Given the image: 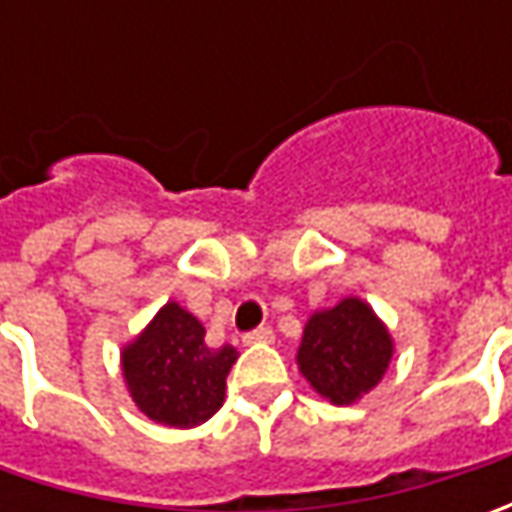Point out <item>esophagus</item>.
I'll return each mask as SVG.
<instances>
[{"label": "esophagus", "mask_w": 512, "mask_h": 512, "mask_svg": "<svg viewBox=\"0 0 512 512\" xmlns=\"http://www.w3.org/2000/svg\"><path fill=\"white\" fill-rule=\"evenodd\" d=\"M242 342L245 344H270L273 342V330L270 327H256V330H250L242 336Z\"/></svg>", "instance_id": "esophagus-1"}]
</instances>
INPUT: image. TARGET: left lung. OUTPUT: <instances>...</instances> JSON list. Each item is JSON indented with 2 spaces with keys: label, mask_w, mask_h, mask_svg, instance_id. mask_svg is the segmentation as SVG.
Masks as SVG:
<instances>
[{
  "label": "left lung",
  "mask_w": 512,
  "mask_h": 512,
  "mask_svg": "<svg viewBox=\"0 0 512 512\" xmlns=\"http://www.w3.org/2000/svg\"><path fill=\"white\" fill-rule=\"evenodd\" d=\"M393 336L359 296L316 310L296 353L307 384L336 407L356 404L382 382L393 359Z\"/></svg>",
  "instance_id": "1"
}]
</instances>
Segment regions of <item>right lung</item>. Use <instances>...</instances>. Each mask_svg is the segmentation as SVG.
<instances>
[{"mask_svg": "<svg viewBox=\"0 0 512 512\" xmlns=\"http://www.w3.org/2000/svg\"><path fill=\"white\" fill-rule=\"evenodd\" d=\"M236 359V347H210L202 322L179 302H168L122 347V376L133 404L150 422L187 430L222 407Z\"/></svg>", "mask_w": 512, "mask_h": 512, "instance_id": "add662e5", "label": "right lung"}]
</instances>
